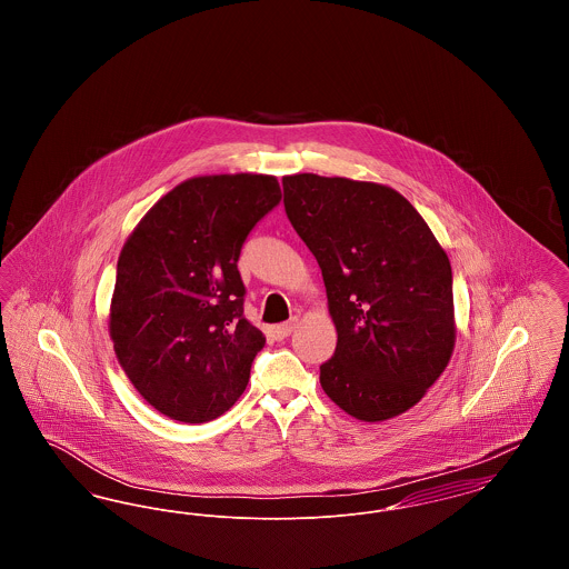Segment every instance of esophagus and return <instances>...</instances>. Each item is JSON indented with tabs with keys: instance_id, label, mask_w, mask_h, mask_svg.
<instances>
[{
	"instance_id": "1",
	"label": "esophagus",
	"mask_w": 569,
	"mask_h": 569,
	"mask_svg": "<svg viewBox=\"0 0 569 569\" xmlns=\"http://www.w3.org/2000/svg\"><path fill=\"white\" fill-rule=\"evenodd\" d=\"M295 328H297V320H290V322H286V325L272 326V337H274L277 341H283V339H288V337L292 335Z\"/></svg>"
}]
</instances>
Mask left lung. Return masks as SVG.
Returning a JSON list of instances; mask_svg holds the SVG:
<instances>
[{"label": "left lung", "instance_id": "1", "mask_svg": "<svg viewBox=\"0 0 569 569\" xmlns=\"http://www.w3.org/2000/svg\"><path fill=\"white\" fill-rule=\"evenodd\" d=\"M283 204L325 277L337 328L320 367L330 401L365 422L416 406L455 352L452 269L399 191L371 181L283 177Z\"/></svg>", "mask_w": 569, "mask_h": 569}]
</instances>
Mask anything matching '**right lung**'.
Here are the masks:
<instances>
[{
	"label": "right lung",
	"mask_w": 569,
	"mask_h": 569,
	"mask_svg": "<svg viewBox=\"0 0 569 569\" xmlns=\"http://www.w3.org/2000/svg\"><path fill=\"white\" fill-rule=\"evenodd\" d=\"M279 200L271 174L193 177L162 196L123 244L110 339L140 397L163 416L209 422L243 395L267 337L244 320L237 262Z\"/></svg>",
	"instance_id": "add662e5"
}]
</instances>
